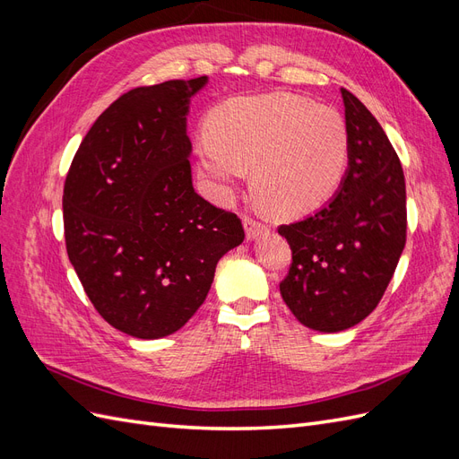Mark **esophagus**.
<instances>
[{"label":"esophagus","mask_w":459,"mask_h":459,"mask_svg":"<svg viewBox=\"0 0 459 459\" xmlns=\"http://www.w3.org/2000/svg\"><path fill=\"white\" fill-rule=\"evenodd\" d=\"M243 226H245V235H247L248 241H255V239L260 238V235L268 233V226L260 224V221L255 220V218L245 216V218H243Z\"/></svg>","instance_id":"34e87169"}]
</instances>
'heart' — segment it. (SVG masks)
<instances>
[{
	"label": "heart",
	"mask_w": 459,
	"mask_h": 459,
	"mask_svg": "<svg viewBox=\"0 0 459 459\" xmlns=\"http://www.w3.org/2000/svg\"><path fill=\"white\" fill-rule=\"evenodd\" d=\"M203 178L230 199L253 169L255 187L280 214L297 216L337 191L349 130L335 108L293 93L238 97L211 117L197 140Z\"/></svg>",
	"instance_id": "heart-1"
}]
</instances>
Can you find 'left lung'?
<instances>
[{
  "label": "left lung",
  "instance_id": "left-lung-1",
  "mask_svg": "<svg viewBox=\"0 0 459 459\" xmlns=\"http://www.w3.org/2000/svg\"><path fill=\"white\" fill-rule=\"evenodd\" d=\"M349 169L339 191L312 216L280 226L293 262L281 297L302 325L344 331L377 307L406 245V182L381 124L341 88Z\"/></svg>",
  "mask_w": 459,
  "mask_h": 459
}]
</instances>
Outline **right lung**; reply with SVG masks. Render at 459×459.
Segmentation results:
<instances>
[{
    "mask_svg": "<svg viewBox=\"0 0 459 459\" xmlns=\"http://www.w3.org/2000/svg\"><path fill=\"white\" fill-rule=\"evenodd\" d=\"M208 82L169 80L120 95L93 122L66 174L68 260L95 310L135 339L184 327L241 220L191 182L189 101Z\"/></svg>",
    "mask_w": 459,
    "mask_h": 459,
    "instance_id": "add662e5",
    "label": "right lung"
}]
</instances>
